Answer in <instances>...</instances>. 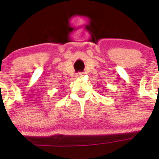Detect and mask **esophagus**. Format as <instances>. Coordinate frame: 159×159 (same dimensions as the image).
<instances>
[{
  "instance_id": "34e87169",
  "label": "esophagus",
  "mask_w": 159,
  "mask_h": 159,
  "mask_svg": "<svg viewBox=\"0 0 159 159\" xmlns=\"http://www.w3.org/2000/svg\"><path fill=\"white\" fill-rule=\"evenodd\" d=\"M76 76H77V77H81V76H83V73H78V74H77Z\"/></svg>"
}]
</instances>
